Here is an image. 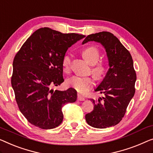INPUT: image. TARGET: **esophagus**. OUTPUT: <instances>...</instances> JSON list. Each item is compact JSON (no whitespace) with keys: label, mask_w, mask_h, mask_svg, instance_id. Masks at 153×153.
<instances>
[{"label":"esophagus","mask_w":153,"mask_h":153,"mask_svg":"<svg viewBox=\"0 0 153 153\" xmlns=\"http://www.w3.org/2000/svg\"><path fill=\"white\" fill-rule=\"evenodd\" d=\"M77 100L78 101H84L85 100V98L83 97H82L81 94H77Z\"/></svg>","instance_id":"34e87169"}]
</instances>
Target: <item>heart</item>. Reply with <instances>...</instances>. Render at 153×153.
Segmentation results:
<instances>
[{
	"label": "heart",
	"mask_w": 153,
	"mask_h": 153,
	"mask_svg": "<svg viewBox=\"0 0 153 153\" xmlns=\"http://www.w3.org/2000/svg\"><path fill=\"white\" fill-rule=\"evenodd\" d=\"M83 58L89 63L93 65L92 73L97 79H103L105 72V68L103 63H98L100 59V52L95 46H89L85 48L82 52ZM72 59L70 54L64 55L62 60V66L64 71L68 72L70 69ZM67 84L76 90L77 92L82 93L87 92L92 88L94 85V80L89 76H73L67 80Z\"/></svg>",
	"instance_id": "obj_1"
}]
</instances>
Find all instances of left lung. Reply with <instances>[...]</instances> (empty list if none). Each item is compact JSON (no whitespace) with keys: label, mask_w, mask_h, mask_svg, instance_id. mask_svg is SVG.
I'll return each instance as SVG.
<instances>
[{"label":"left lung","mask_w":153,"mask_h":153,"mask_svg":"<svg viewBox=\"0 0 153 153\" xmlns=\"http://www.w3.org/2000/svg\"><path fill=\"white\" fill-rule=\"evenodd\" d=\"M88 41L100 43L107 53L109 69L103 81L95 89L103 94L98 100L90 99L94 110L85 114V120L92 127L106 128L121 121L133 97L137 79L131 54L112 33L101 32L90 34L83 44Z\"/></svg>","instance_id":"obj_1"}]
</instances>
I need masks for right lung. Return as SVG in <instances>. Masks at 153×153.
<instances>
[{
    "instance_id": "right-lung-1",
    "label": "right lung",
    "mask_w": 153,
    "mask_h": 153,
    "mask_svg": "<svg viewBox=\"0 0 153 153\" xmlns=\"http://www.w3.org/2000/svg\"><path fill=\"white\" fill-rule=\"evenodd\" d=\"M85 36L40 28L16 53L12 86L20 111L32 125L46 130L57 127L63 119V105L76 101L74 88L54 91L52 87L64 81L62 60L68 49Z\"/></svg>"
}]
</instances>
